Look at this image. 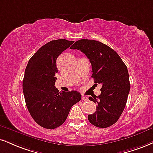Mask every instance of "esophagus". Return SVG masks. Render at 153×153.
Instances as JSON below:
<instances>
[{"mask_svg":"<svg viewBox=\"0 0 153 153\" xmlns=\"http://www.w3.org/2000/svg\"><path fill=\"white\" fill-rule=\"evenodd\" d=\"M81 98H82V100H85V101H86V100H88V97L85 96V95H82Z\"/></svg>","mask_w":153,"mask_h":153,"instance_id":"1","label":"esophagus"}]
</instances>
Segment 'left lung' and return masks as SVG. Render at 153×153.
<instances>
[{
	"instance_id": "1",
	"label": "left lung",
	"mask_w": 153,
	"mask_h": 153,
	"mask_svg": "<svg viewBox=\"0 0 153 153\" xmlns=\"http://www.w3.org/2000/svg\"><path fill=\"white\" fill-rule=\"evenodd\" d=\"M71 49L80 51L88 57L95 83L102 85L100 95L89 97L97 108L88 115V120L100 128L113 126L125 109L130 90L127 66L113 49L97 40H79Z\"/></svg>"
}]
</instances>
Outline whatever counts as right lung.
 <instances>
[{"label": "right lung", "mask_w": 153, "mask_h": 153, "mask_svg": "<svg viewBox=\"0 0 153 153\" xmlns=\"http://www.w3.org/2000/svg\"><path fill=\"white\" fill-rule=\"evenodd\" d=\"M73 42L65 39L48 42L31 57L25 68L23 80L25 104L31 117L46 129L61 126L72 106L81 99L78 91L59 92L55 86L57 58Z\"/></svg>", "instance_id": "right-lung-1"}]
</instances>
